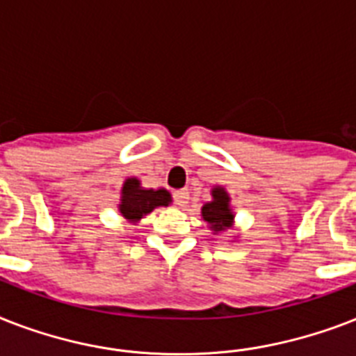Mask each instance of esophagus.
Returning <instances> with one entry per match:
<instances>
[{
  "label": "esophagus",
  "mask_w": 356,
  "mask_h": 356,
  "mask_svg": "<svg viewBox=\"0 0 356 356\" xmlns=\"http://www.w3.org/2000/svg\"><path fill=\"white\" fill-rule=\"evenodd\" d=\"M188 200H190V192L186 188L177 190V192L173 194V201H175V205L177 207H186Z\"/></svg>",
  "instance_id": "obj_1"
}]
</instances>
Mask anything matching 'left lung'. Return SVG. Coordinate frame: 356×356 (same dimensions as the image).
<instances>
[{"label":"left lung","instance_id":"obj_1","mask_svg":"<svg viewBox=\"0 0 356 356\" xmlns=\"http://www.w3.org/2000/svg\"><path fill=\"white\" fill-rule=\"evenodd\" d=\"M212 197L214 200L209 201L201 209L203 220L211 223V229H214V231H225V229L231 227V222L234 218L231 209H229V195L223 188H214Z\"/></svg>","mask_w":356,"mask_h":356}]
</instances>
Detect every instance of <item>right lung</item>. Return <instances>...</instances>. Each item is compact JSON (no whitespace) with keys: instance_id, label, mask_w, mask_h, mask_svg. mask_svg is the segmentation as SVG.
<instances>
[{"instance_id":"obj_1","label":"right lung","mask_w":356,"mask_h":356,"mask_svg":"<svg viewBox=\"0 0 356 356\" xmlns=\"http://www.w3.org/2000/svg\"><path fill=\"white\" fill-rule=\"evenodd\" d=\"M122 205L120 212L131 222H138L140 218L147 216L155 207L168 205L172 197L166 190H144L138 179H127L122 190Z\"/></svg>"}]
</instances>
